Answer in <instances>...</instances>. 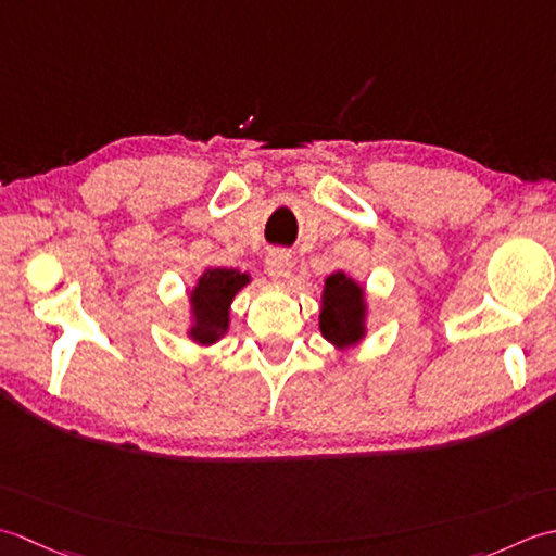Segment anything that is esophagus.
Listing matches in <instances>:
<instances>
[{"mask_svg": "<svg viewBox=\"0 0 556 556\" xmlns=\"http://www.w3.org/2000/svg\"><path fill=\"white\" fill-rule=\"evenodd\" d=\"M266 274L286 286V280L292 274V256L282 252V249H270L266 256Z\"/></svg>", "mask_w": 556, "mask_h": 556, "instance_id": "esophagus-1", "label": "esophagus"}]
</instances>
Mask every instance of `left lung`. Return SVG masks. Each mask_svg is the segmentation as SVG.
<instances>
[{
	"label": "left lung",
	"mask_w": 556,
	"mask_h": 556,
	"mask_svg": "<svg viewBox=\"0 0 556 556\" xmlns=\"http://www.w3.org/2000/svg\"><path fill=\"white\" fill-rule=\"evenodd\" d=\"M367 290L345 270L324 280L319 331L336 350H350L367 338Z\"/></svg>",
	"instance_id": "left-lung-1"
}]
</instances>
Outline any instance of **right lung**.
Wrapping results in <instances>:
<instances>
[{
	"mask_svg": "<svg viewBox=\"0 0 556 556\" xmlns=\"http://www.w3.org/2000/svg\"><path fill=\"white\" fill-rule=\"evenodd\" d=\"M252 282V276L237 268L206 266L194 286L187 290L189 324L187 336L199 348H211L230 331V304L237 292Z\"/></svg>",
	"mask_w": 556,
	"mask_h": 556,
	"instance_id": "add662e5",
	"label": "right lung"
}]
</instances>
